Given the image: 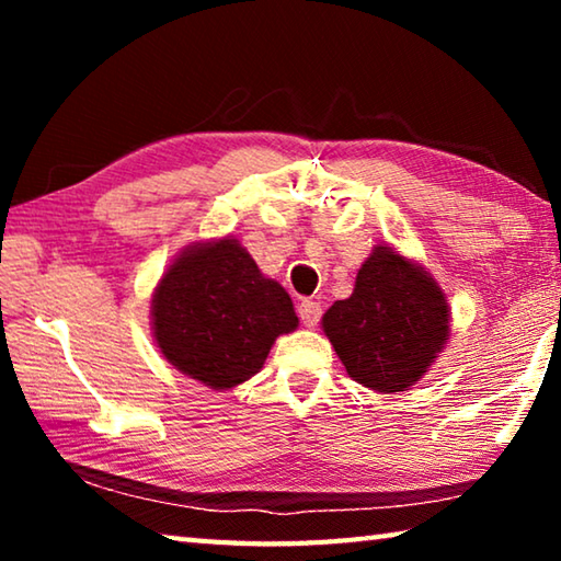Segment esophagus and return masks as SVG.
I'll return each instance as SVG.
<instances>
[{
    "label": "esophagus",
    "mask_w": 561,
    "mask_h": 561,
    "mask_svg": "<svg viewBox=\"0 0 561 561\" xmlns=\"http://www.w3.org/2000/svg\"><path fill=\"white\" fill-rule=\"evenodd\" d=\"M299 319L304 321V327H317L321 319V304L314 299H304L299 304Z\"/></svg>",
    "instance_id": "1"
}]
</instances>
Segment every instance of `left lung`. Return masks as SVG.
I'll return each instance as SVG.
<instances>
[{"mask_svg": "<svg viewBox=\"0 0 561 561\" xmlns=\"http://www.w3.org/2000/svg\"><path fill=\"white\" fill-rule=\"evenodd\" d=\"M448 319V299L428 272L381 244L360 264L354 294L321 321L354 381L396 393L428 371L450 334Z\"/></svg>", "mask_w": 561, "mask_h": 561, "instance_id": "obj_1", "label": "left lung"}]
</instances>
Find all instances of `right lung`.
<instances>
[{
	"mask_svg": "<svg viewBox=\"0 0 561 561\" xmlns=\"http://www.w3.org/2000/svg\"><path fill=\"white\" fill-rule=\"evenodd\" d=\"M297 324L289 294L230 237L180 254L153 297L163 356L215 391L257 374L274 339Z\"/></svg>",
	"mask_w": 561,
	"mask_h": 561,
	"instance_id": "add662e5",
	"label": "right lung"
}]
</instances>
